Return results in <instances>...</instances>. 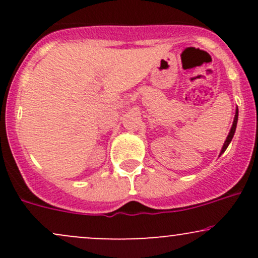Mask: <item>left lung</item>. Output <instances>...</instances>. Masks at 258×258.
I'll list each match as a JSON object with an SVG mask.
<instances>
[{
	"mask_svg": "<svg viewBox=\"0 0 258 258\" xmlns=\"http://www.w3.org/2000/svg\"><path fill=\"white\" fill-rule=\"evenodd\" d=\"M238 106H236V110H235V116H234V121H233V125H232V128H230L229 131V135H228V137L226 139V142H224L223 147H222V150H221V154H223L224 152H226V149L228 148V146H229V143L232 142V139L234 137V133H235V128H236V123H238ZM220 154V155H221Z\"/></svg>",
	"mask_w": 258,
	"mask_h": 258,
	"instance_id": "obj_1",
	"label": "left lung"
}]
</instances>
